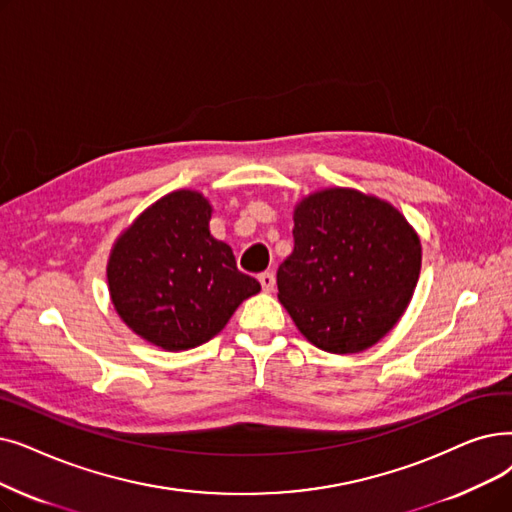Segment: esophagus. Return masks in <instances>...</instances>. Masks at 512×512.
Segmentation results:
<instances>
[{"label":"esophagus","instance_id":"obj_1","mask_svg":"<svg viewBox=\"0 0 512 512\" xmlns=\"http://www.w3.org/2000/svg\"><path fill=\"white\" fill-rule=\"evenodd\" d=\"M259 284L265 293H272L276 286V276L272 272H263V274H259Z\"/></svg>","mask_w":512,"mask_h":512}]
</instances>
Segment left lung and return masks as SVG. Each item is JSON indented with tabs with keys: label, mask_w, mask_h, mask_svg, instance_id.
<instances>
[{
	"label": "left lung",
	"mask_w": 512,
	"mask_h": 512,
	"mask_svg": "<svg viewBox=\"0 0 512 512\" xmlns=\"http://www.w3.org/2000/svg\"><path fill=\"white\" fill-rule=\"evenodd\" d=\"M295 249L278 268V299L301 335L328 353L379 343L406 311L420 274V240L387 201L351 188L305 196Z\"/></svg>",
	"instance_id": "obj_1"
}]
</instances>
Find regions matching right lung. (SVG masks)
<instances>
[{
    "label": "right lung",
    "instance_id": "obj_1",
    "mask_svg": "<svg viewBox=\"0 0 512 512\" xmlns=\"http://www.w3.org/2000/svg\"><path fill=\"white\" fill-rule=\"evenodd\" d=\"M201 192L175 190L150 205L110 251L108 291L121 320L165 351L213 339L236 307L261 291L232 249L209 232Z\"/></svg>",
    "mask_w": 512,
    "mask_h": 512
}]
</instances>
